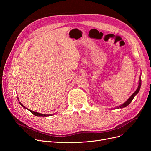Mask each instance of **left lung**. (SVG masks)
<instances>
[{
	"label": "left lung",
	"instance_id": "1",
	"mask_svg": "<svg viewBox=\"0 0 151 151\" xmlns=\"http://www.w3.org/2000/svg\"><path fill=\"white\" fill-rule=\"evenodd\" d=\"M141 78H139V85H138V88H137V89L136 90V91L134 92L132 96H130V97L127 100L124 104H123L122 105H120L119 106V107H117L116 108H124V107H126L127 106H128L130 103H131V101H132V100L133 99V98H134V97L136 96V95H137V93L139 92V89H140V88H141Z\"/></svg>",
	"mask_w": 151,
	"mask_h": 151
}]
</instances>
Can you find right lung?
<instances>
[{
  "label": "right lung",
  "mask_w": 151,
  "mask_h": 151,
  "mask_svg": "<svg viewBox=\"0 0 151 151\" xmlns=\"http://www.w3.org/2000/svg\"><path fill=\"white\" fill-rule=\"evenodd\" d=\"M18 101H19V100H18ZM19 104H20V105H21L22 107H24V108H26V109H28L30 112H31L34 115H35V116H38V117H47V116H52V115L54 114H42V113H37V112H35V111H32V110H30V109H28V108H26L24 106L22 105V104H21V102H19Z\"/></svg>",
  "instance_id": "1"
}]
</instances>
